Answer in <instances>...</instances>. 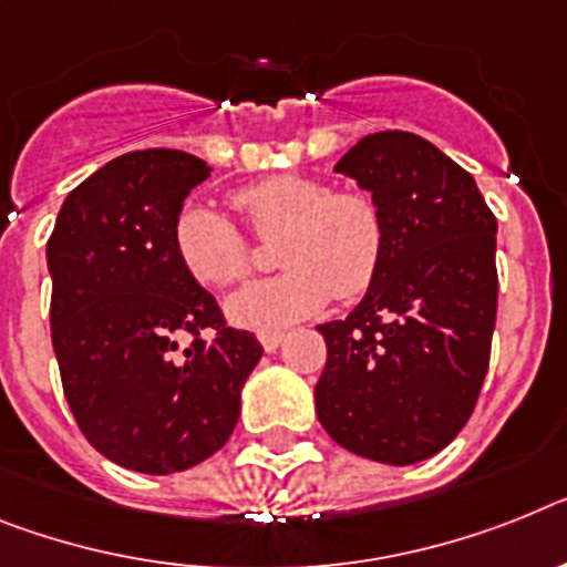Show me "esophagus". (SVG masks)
<instances>
[{
	"instance_id": "1",
	"label": "esophagus",
	"mask_w": 567,
	"mask_h": 567,
	"mask_svg": "<svg viewBox=\"0 0 567 567\" xmlns=\"http://www.w3.org/2000/svg\"><path fill=\"white\" fill-rule=\"evenodd\" d=\"M282 340H285L282 331H259V342L265 351H276L279 346H282Z\"/></svg>"
}]
</instances>
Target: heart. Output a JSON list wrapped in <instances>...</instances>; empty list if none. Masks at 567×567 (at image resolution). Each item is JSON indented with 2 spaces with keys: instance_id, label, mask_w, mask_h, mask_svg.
I'll return each mask as SVG.
<instances>
[{
  "instance_id": "obj_1",
  "label": "heart",
  "mask_w": 567,
  "mask_h": 567,
  "mask_svg": "<svg viewBox=\"0 0 567 567\" xmlns=\"http://www.w3.org/2000/svg\"><path fill=\"white\" fill-rule=\"evenodd\" d=\"M233 207L254 236L276 241L282 274L247 285L227 299L236 326L274 328L306 320L331 297H363L386 259V216L363 189H331L311 175L279 173L233 193ZM181 268L198 285L227 288L254 268V247L221 213L187 204L173 225Z\"/></svg>"
}]
</instances>
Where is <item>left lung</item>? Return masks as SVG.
<instances>
[{
	"mask_svg": "<svg viewBox=\"0 0 567 567\" xmlns=\"http://www.w3.org/2000/svg\"><path fill=\"white\" fill-rule=\"evenodd\" d=\"M386 216V259L346 320L317 326L313 401L349 453L415 464L473 415L496 328V216L473 175L412 132H374L334 166Z\"/></svg>",
	"mask_w": 567,
	"mask_h": 567,
	"instance_id": "1",
	"label": "left lung"
}]
</instances>
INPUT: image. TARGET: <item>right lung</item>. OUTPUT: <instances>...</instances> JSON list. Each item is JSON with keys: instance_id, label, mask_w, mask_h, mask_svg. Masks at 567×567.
Here are the masks:
<instances>
[{"instance_id": "1", "label": "right lung", "mask_w": 567, "mask_h": 567, "mask_svg": "<svg viewBox=\"0 0 567 567\" xmlns=\"http://www.w3.org/2000/svg\"><path fill=\"white\" fill-rule=\"evenodd\" d=\"M210 173L187 152H126L71 189L49 239L65 401L89 444L135 473H181L218 453L261 357L175 256V218Z\"/></svg>"}]
</instances>
